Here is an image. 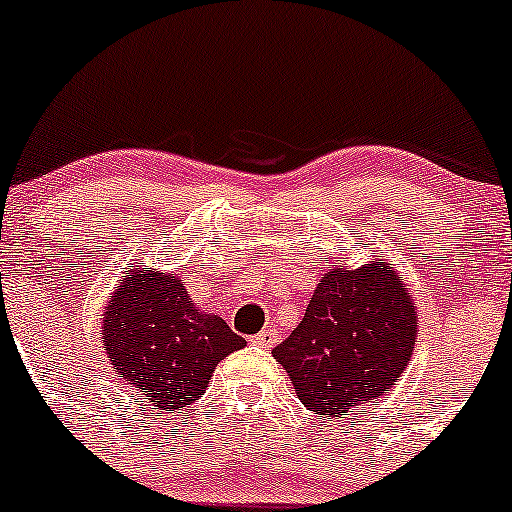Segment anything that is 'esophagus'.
I'll use <instances>...</instances> for the list:
<instances>
[{
  "mask_svg": "<svg viewBox=\"0 0 512 512\" xmlns=\"http://www.w3.org/2000/svg\"><path fill=\"white\" fill-rule=\"evenodd\" d=\"M251 342H254L256 346H261V349H271V346L278 342V332L276 329H261V332H258Z\"/></svg>",
  "mask_w": 512,
  "mask_h": 512,
  "instance_id": "esophagus-1",
  "label": "esophagus"
}]
</instances>
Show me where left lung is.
Instances as JSON below:
<instances>
[{"label": "left lung", "instance_id": "1", "mask_svg": "<svg viewBox=\"0 0 512 512\" xmlns=\"http://www.w3.org/2000/svg\"><path fill=\"white\" fill-rule=\"evenodd\" d=\"M410 290L386 258L324 273L305 317L273 356L315 415L339 417L398 383L417 339Z\"/></svg>", "mask_w": 512, "mask_h": 512}]
</instances>
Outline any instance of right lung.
Masks as SVG:
<instances>
[{
  "label": "right lung",
  "instance_id": "right-lung-1",
  "mask_svg": "<svg viewBox=\"0 0 512 512\" xmlns=\"http://www.w3.org/2000/svg\"><path fill=\"white\" fill-rule=\"evenodd\" d=\"M102 344L131 398L161 412L202 398L214 366L246 339L222 317L197 310L178 273L131 266L109 295Z\"/></svg>",
  "mask_w": 512,
  "mask_h": 512
}]
</instances>
